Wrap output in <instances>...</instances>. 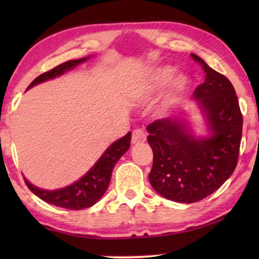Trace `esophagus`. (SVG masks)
I'll list each match as a JSON object with an SVG mask.
<instances>
[{
    "label": "esophagus",
    "instance_id": "34e87169",
    "mask_svg": "<svg viewBox=\"0 0 259 259\" xmlns=\"http://www.w3.org/2000/svg\"><path fill=\"white\" fill-rule=\"evenodd\" d=\"M146 140V134L145 131L142 129H136L133 133V137H131V143L133 144H140Z\"/></svg>",
    "mask_w": 259,
    "mask_h": 259
}]
</instances>
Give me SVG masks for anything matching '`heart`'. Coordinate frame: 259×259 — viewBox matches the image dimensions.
I'll return each instance as SVG.
<instances>
[{"label":"heart","mask_w":259,"mask_h":259,"mask_svg":"<svg viewBox=\"0 0 259 259\" xmlns=\"http://www.w3.org/2000/svg\"><path fill=\"white\" fill-rule=\"evenodd\" d=\"M174 75H175V69L172 67L160 68L159 71H156L154 73V75L152 76V80L150 83V91L162 89V88L165 87L170 81L172 80ZM186 84H187V80L185 76H178L175 78V81L171 85V89H170V93L165 98V102L163 105L164 108H169L177 102L179 96L182 95L184 89L186 88Z\"/></svg>","instance_id":"heart-1"}]
</instances>
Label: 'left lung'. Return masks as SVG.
Instances as JSON below:
<instances>
[{
    "mask_svg": "<svg viewBox=\"0 0 259 259\" xmlns=\"http://www.w3.org/2000/svg\"><path fill=\"white\" fill-rule=\"evenodd\" d=\"M205 74L194 99L207 117L211 135L196 138L183 120L160 119L147 125L153 151L150 183L165 199L193 203L218 190L233 174L242 136V113L229 78L194 54Z\"/></svg>",
    "mask_w": 259,
    "mask_h": 259,
    "instance_id": "obj_1",
    "label": "left lung"
}]
</instances>
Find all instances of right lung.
<instances>
[{
	"instance_id": "obj_1",
	"label": "right lung",
	"mask_w": 259,
	"mask_h": 259,
	"mask_svg": "<svg viewBox=\"0 0 259 259\" xmlns=\"http://www.w3.org/2000/svg\"><path fill=\"white\" fill-rule=\"evenodd\" d=\"M87 59L88 57L87 58H81L77 60H68L66 63L58 65V66L41 74L40 76L35 78L28 85L27 90L29 88L38 84V83H42L50 80V78H55L56 76L61 75V74H64L68 69H73L78 64L83 63ZM130 140L131 133L129 131L124 137L116 140L115 143H113L105 151L104 154L100 156V159L96 162V164L84 176L67 187L60 188V190L56 191H48L32 185L26 178H24V181L27 187L35 195L48 203L56 205V207L71 210L89 208L97 202L104 195V193L106 192L109 185V181H111L114 165L120 160V157L129 150Z\"/></svg>"
}]
</instances>
